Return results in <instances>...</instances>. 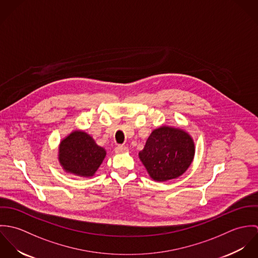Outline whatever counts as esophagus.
I'll return each mask as SVG.
<instances>
[{
    "label": "esophagus",
    "mask_w": 258,
    "mask_h": 258,
    "mask_svg": "<svg viewBox=\"0 0 258 258\" xmlns=\"http://www.w3.org/2000/svg\"><path fill=\"white\" fill-rule=\"evenodd\" d=\"M128 150V148L123 146V145H118L117 147L115 148V153H123L126 152Z\"/></svg>",
    "instance_id": "obj_1"
}]
</instances>
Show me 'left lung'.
<instances>
[{
  "label": "left lung",
  "instance_id": "left-lung-1",
  "mask_svg": "<svg viewBox=\"0 0 258 258\" xmlns=\"http://www.w3.org/2000/svg\"><path fill=\"white\" fill-rule=\"evenodd\" d=\"M195 145L188 134L167 126L154 130L139 153L151 178L157 182L176 179L189 167Z\"/></svg>",
  "mask_w": 258,
  "mask_h": 258
}]
</instances>
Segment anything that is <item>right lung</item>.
I'll return each instance as SVG.
<instances>
[{
  "label": "right lung",
  "mask_w": 258,
  "mask_h": 258,
  "mask_svg": "<svg viewBox=\"0 0 258 258\" xmlns=\"http://www.w3.org/2000/svg\"><path fill=\"white\" fill-rule=\"evenodd\" d=\"M105 155V150L82 131H74L59 145V162L63 169L78 176H93Z\"/></svg>",
  "instance_id": "obj_1"
}]
</instances>
